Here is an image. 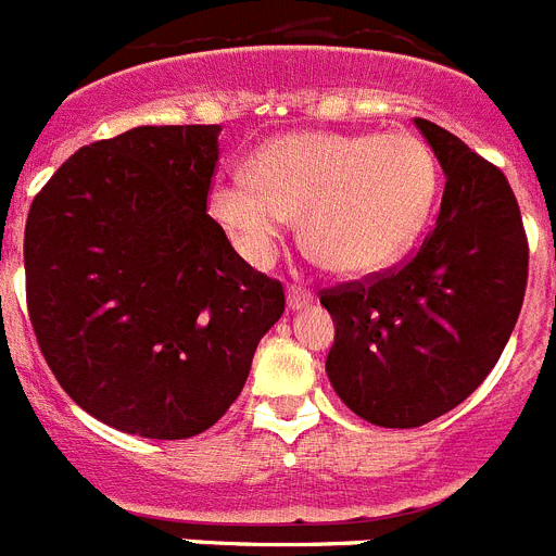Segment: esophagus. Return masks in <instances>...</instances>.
<instances>
[{
    "label": "esophagus",
    "mask_w": 556,
    "mask_h": 556,
    "mask_svg": "<svg viewBox=\"0 0 556 556\" xmlns=\"http://www.w3.org/2000/svg\"><path fill=\"white\" fill-rule=\"evenodd\" d=\"M312 303H315V295H312L309 289H303V287H289L287 289V306L292 312L306 309V306H312Z\"/></svg>",
    "instance_id": "1"
}]
</instances>
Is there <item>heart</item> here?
Segmentation results:
<instances>
[{
	"instance_id": "b5f03b06",
	"label": "heart",
	"mask_w": 556,
	"mask_h": 556,
	"mask_svg": "<svg viewBox=\"0 0 556 556\" xmlns=\"http://www.w3.org/2000/svg\"><path fill=\"white\" fill-rule=\"evenodd\" d=\"M433 197V154L414 135L298 131L261 146L253 174L216 179L207 207L250 264L303 213V244L331 273L368 275L410 250Z\"/></svg>"
}]
</instances>
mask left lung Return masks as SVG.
Returning <instances> with one entry per match:
<instances>
[{
  "label": "left lung",
  "instance_id": "obj_1",
  "mask_svg": "<svg viewBox=\"0 0 556 556\" xmlns=\"http://www.w3.org/2000/svg\"><path fill=\"white\" fill-rule=\"evenodd\" d=\"M444 170L433 232L396 273L320 295L334 320L331 388L377 427H421L481 386L523 306L529 247L509 182L447 129L416 117Z\"/></svg>",
  "mask_w": 556,
  "mask_h": 556
}]
</instances>
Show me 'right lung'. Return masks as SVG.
<instances>
[{"mask_svg": "<svg viewBox=\"0 0 556 556\" xmlns=\"http://www.w3.org/2000/svg\"><path fill=\"white\" fill-rule=\"evenodd\" d=\"M222 126H137L75 151L33 199L27 309L59 386L142 439L205 433L236 402L283 287L207 216Z\"/></svg>", "mask_w": 556, "mask_h": 556, "instance_id": "right-lung-1", "label": "right lung"}]
</instances>
